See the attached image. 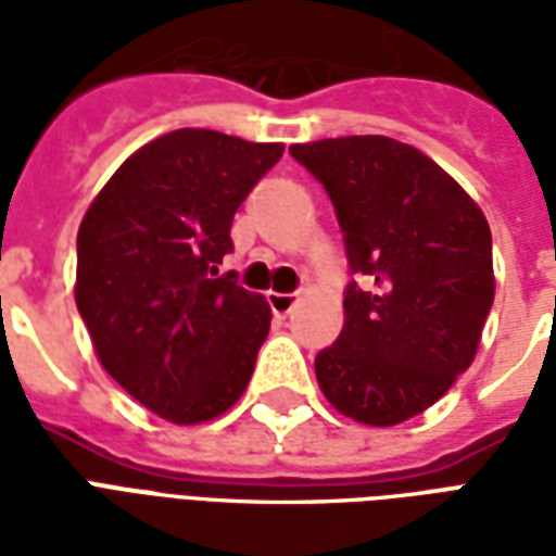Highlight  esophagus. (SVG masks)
Listing matches in <instances>:
<instances>
[{
    "label": "esophagus",
    "instance_id": "esophagus-1",
    "mask_svg": "<svg viewBox=\"0 0 556 556\" xmlns=\"http://www.w3.org/2000/svg\"><path fill=\"white\" fill-rule=\"evenodd\" d=\"M294 303H298V294H282V291H267V306H270V313L279 315V318H286V315L294 309Z\"/></svg>",
    "mask_w": 556,
    "mask_h": 556
}]
</instances>
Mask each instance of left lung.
Masks as SVG:
<instances>
[{
    "instance_id": "1",
    "label": "left lung",
    "mask_w": 556,
    "mask_h": 556,
    "mask_svg": "<svg viewBox=\"0 0 556 556\" xmlns=\"http://www.w3.org/2000/svg\"><path fill=\"white\" fill-rule=\"evenodd\" d=\"M337 211L345 325L318 351L327 402L366 426L434 405L473 363L494 303L491 229L477 202L414 146L339 137L291 146Z\"/></svg>"
}]
</instances>
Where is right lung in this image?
<instances>
[{
	"label": "right lung",
	"mask_w": 556,
	"mask_h": 556,
	"mask_svg": "<svg viewBox=\"0 0 556 556\" xmlns=\"http://www.w3.org/2000/svg\"><path fill=\"white\" fill-rule=\"evenodd\" d=\"M279 157V142L181 127L127 157L83 217L77 309L94 351L172 422L219 417L250 384L270 309L219 265L235 211Z\"/></svg>",
	"instance_id": "obj_1"
}]
</instances>
